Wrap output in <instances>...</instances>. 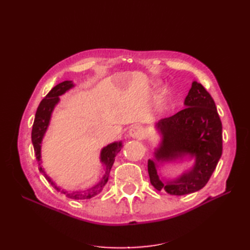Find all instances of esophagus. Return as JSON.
Listing matches in <instances>:
<instances>
[{
    "mask_svg": "<svg viewBox=\"0 0 250 250\" xmlns=\"http://www.w3.org/2000/svg\"><path fill=\"white\" fill-rule=\"evenodd\" d=\"M129 135L133 139H142L143 138V129L141 126L134 125L129 129Z\"/></svg>",
    "mask_w": 250,
    "mask_h": 250,
    "instance_id": "34e87169",
    "label": "esophagus"
}]
</instances>
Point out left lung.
Returning a JSON list of instances; mask_svg holds the SVG:
<instances>
[{
	"mask_svg": "<svg viewBox=\"0 0 250 250\" xmlns=\"http://www.w3.org/2000/svg\"><path fill=\"white\" fill-rule=\"evenodd\" d=\"M186 108L162 119L156 124L163 134L154 161H148L150 183L157 191L186 195L199 191L208 184L222 155V123L216 104L208 90L194 81L185 100ZM190 154L196 162L193 169L178 180L164 183L155 163Z\"/></svg>",
	"mask_w": 250,
	"mask_h": 250,
	"instance_id": "8db88e82",
	"label": "left lung"
}]
</instances>
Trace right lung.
Here are the masks:
<instances>
[{
	"label": "right lung",
	"instance_id": "add662e5",
	"mask_svg": "<svg viewBox=\"0 0 250 250\" xmlns=\"http://www.w3.org/2000/svg\"><path fill=\"white\" fill-rule=\"evenodd\" d=\"M74 84L73 82L70 80L63 81L62 83H59L56 86L53 87L48 95L43 98V99L41 101L39 107H37L36 113H35V119L33 122L32 126V133H31V138H32V144L34 147V153L36 156L37 161H41V144L44 132H46L49 122H50V118H51V113L54 109V106L58 103L59 101V97L60 95L64 94L67 89H70L73 87ZM121 148H122V143L121 142H116L112 143L110 145L104 147L101 151V162L105 164L106 166V170H105V174L101 181L92 188L86 191H79V192H73V193H67L64 191H62V193L65 194L66 197L72 198V199H76V200H86L95 197L96 195L100 194L102 190L104 188L105 185L107 184L108 177H109V172L111 170V167L113 165V162H115V157L116 155L120 152ZM41 172H43L42 168H39ZM43 175L46 177V179L49 181V183L54 187L57 191H60V188L55 186V184L48 177L46 174L43 172Z\"/></svg>",
	"mask_w": 250,
	"mask_h": 250
}]
</instances>
